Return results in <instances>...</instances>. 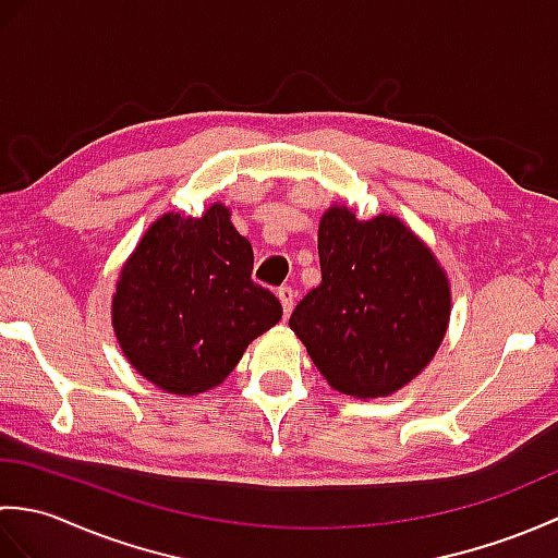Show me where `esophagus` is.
Returning a JSON list of instances; mask_svg holds the SVG:
<instances>
[{
  "instance_id": "esophagus-1",
  "label": "esophagus",
  "mask_w": 558,
  "mask_h": 558,
  "mask_svg": "<svg viewBox=\"0 0 558 558\" xmlns=\"http://www.w3.org/2000/svg\"><path fill=\"white\" fill-rule=\"evenodd\" d=\"M278 300H280V304H282V314L290 316L292 306H294V290H292L290 286L278 288Z\"/></svg>"
}]
</instances>
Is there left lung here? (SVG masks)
<instances>
[{
  "instance_id": "1",
  "label": "left lung",
  "mask_w": 558,
  "mask_h": 558,
  "mask_svg": "<svg viewBox=\"0 0 558 558\" xmlns=\"http://www.w3.org/2000/svg\"><path fill=\"white\" fill-rule=\"evenodd\" d=\"M322 282L290 328L336 390L384 398L410 384L441 345L450 290L417 236L393 216L357 220L328 208L318 225Z\"/></svg>"
}]
</instances>
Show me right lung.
<instances>
[{"label": "right lung", "mask_w": 558, "mask_h": 558, "mask_svg": "<svg viewBox=\"0 0 558 558\" xmlns=\"http://www.w3.org/2000/svg\"><path fill=\"white\" fill-rule=\"evenodd\" d=\"M252 268V244L220 204L201 218L168 213L153 222L112 300L114 333L134 369L177 396L225 381L248 342L282 316Z\"/></svg>", "instance_id": "right-lung-1"}]
</instances>
